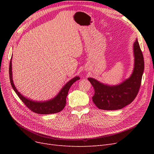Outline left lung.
<instances>
[{
  "mask_svg": "<svg viewBox=\"0 0 154 154\" xmlns=\"http://www.w3.org/2000/svg\"><path fill=\"white\" fill-rule=\"evenodd\" d=\"M135 64L132 76L119 85H103L94 78L89 80L94 87L92 101L102 110H112L123 109L131 103L137 96L141 84L144 71V58L137 40L134 44Z\"/></svg>",
  "mask_w": 154,
  "mask_h": 154,
  "instance_id": "obj_1",
  "label": "left lung"
}]
</instances>
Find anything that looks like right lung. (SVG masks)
<instances>
[{
  "instance_id": "obj_1",
  "label": "right lung",
  "mask_w": 154,
  "mask_h": 154,
  "mask_svg": "<svg viewBox=\"0 0 154 154\" xmlns=\"http://www.w3.org/2000/svg\"><path fill=\"white\" fill-rule=\"evenodd\" d=\"M9 74H10V79L11 85L13 90L17 93L19 98L22 101L25 105L31 111L36 114H49L59 112L63 109L66 104V97L68 94V92L70 87L76 81L80 80V78L76 76L70 80L66 85H65L62 89L60 91L59 94L53 100L45 102H37L26 98L22 96L20 92L17 90L12 80V71H11V58L10 62V68H9Z\"/></svg>"
}]
</instances>
